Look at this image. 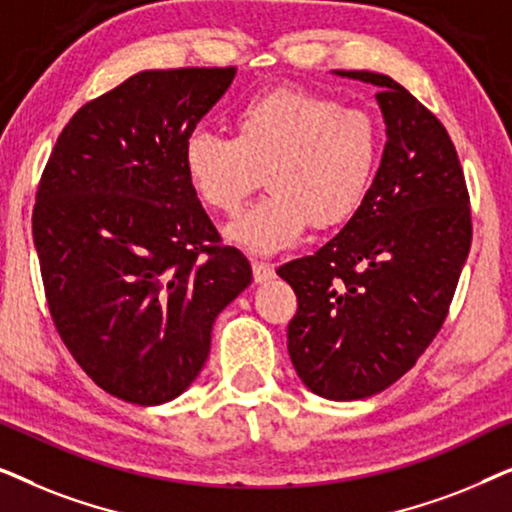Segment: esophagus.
Here are the masks:
<instances>
[{
    "label": "esophagus",
    "mask_w": 512,
    "mask_h": 512,
    "mask_svg": "<svg viewBox=\"0 0 512 512\" xmlns=\"http://www.w3.org/2000/svg\"><path fill=\"white\" fill-rule=\"evenodd\" d=\"M251 270H254V279L258 284L270 282V279L275 277V265H270V263L254 261V263H251Z\"/></svg>",
    "instance_id": "obj_1"
}]
</instances>
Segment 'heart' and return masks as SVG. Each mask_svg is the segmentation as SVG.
I'll use <instances>...</instances> for the list:
<instances>
[{
	"label": "heart",
	"instance_id": "1",
	"mask_svg": "<svg viewBox=\"0 0 512 512\" xmlns=\"http://www.w3.org/2000/svg\"><path fill=\"white\" fill-rule=\"evenodd\" d=\"M237 135L193 130L184 170L209 209L235 214L261 186L270 195L226 228L251 254H277L303 240L307 226L345 223L373 184L382 135L368 111L303 90H272L235 116Z\"/></svg>",
	"mask_w": 512,
	"mask_h": 512
}]
</instances>
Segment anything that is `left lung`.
Listing matches in <instances>:
<instances>
[{
  "label": "left lung",
  "instance_id": "8db88e82",
  "mask_svg": "<svg viewBox=\"0 0 512 512\" xmlns=\"http://www.w3.org/2000/svg\"><path fill=\"white\" fill-rule=\"evenodd\" d=\"M387 144L352 219L277 275L298 296L289 356L328 401L380 394L415 366L450 310L471 249V200L443 123L401 83L375 72Z\"/></svg>",
  "mask_w": 512,
  "mask_h": 512
}]
</instances>
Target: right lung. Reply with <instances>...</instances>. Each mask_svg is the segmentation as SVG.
<instances>
[{"mask_svg":"<svg viewBox=\"0 0 512 512\" xmlns=\"http://www.w3.org/2000/svg\"><path fill=\"white\" fill-rule=\"evenodd\" d=\"M235 67L146 69L83 104L41 174L32 237L48 310L97 387L172 401L205 366L212 326L251 284L184 170V142Z\"/></svg>","mask_w":512,"mask_h":512,"instance_id":"add662e5","label":"right lung"}]
</instances>
